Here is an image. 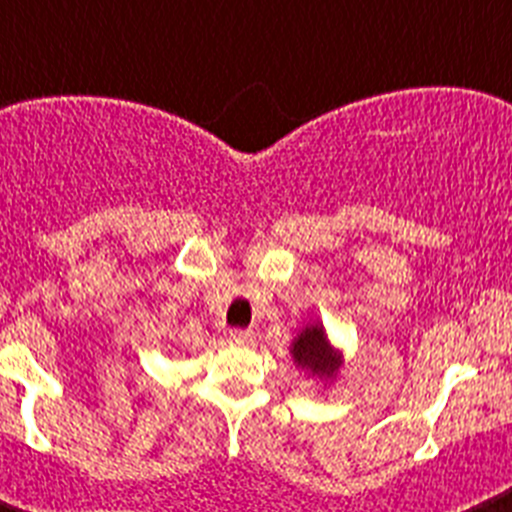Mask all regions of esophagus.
I'll return each instance as SVG.
<instances>
[{
	"label": "esophagus",
	"instance_id": "34e87169",
	"mask_svg": "<svg viewBox=\"0 0 512 512\" xmlns=\"http://www.w3.org/2000/svg\"><path fill=\"white\" fill-rule=\"evenodd\" d=\"M230 341L233 343H253L256 341V333L248 328H235L230 330Z\"/></svg>",
	"mask_w": 512,
	"mask_h": 512
}]
</instances>
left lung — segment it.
Here are the masks:
<instances>
[{
	"mask_svg": "<svg viewBox=\"0 0 512 512\" xmlns=\"http://www.w3.org/2000/svg\"><path fill=\"white\" fill-rule=\"evenodd\" d=\"M289 354H292V359H295V364L300 369H305L312 377L325 379V382L336 377L343 364L341 351L330 346L328 336H325V328L320 323L305 325L297 333L295 341H292Z\"/></svg>",
	"mask_w": 512,
	"mask_h": 512,
	"instance_id": "left-lung-1",
	"label": "left lung"
}]
</instances>
